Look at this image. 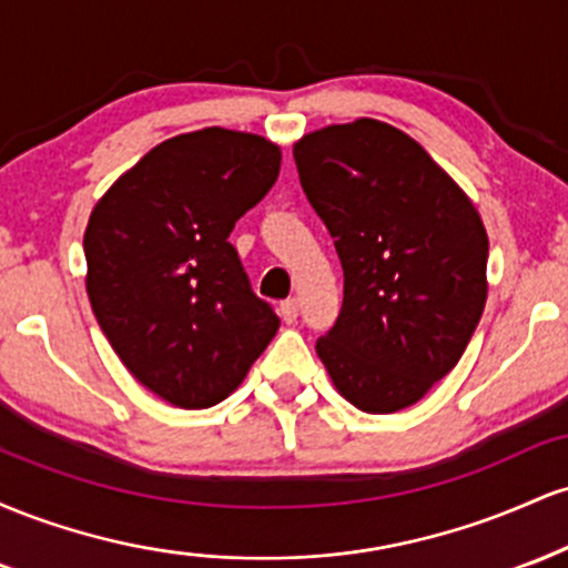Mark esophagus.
<instances>
[{
	"label": "esophagus",
	"instance_id": "obj_1",
	"mask_svg": "<svg viewBox=\"0 0 568 568\" xmlns=\"http://www.w3.org/2000/svg\"><path fill=\"white\" fill-rule=\"evenodd\" d=\"M280 317H283V321L288 325L298 321V302H296V298H288V302L280 304Z\"/></svg>",
	"mask_w": 568,
	"mask_h": 568
}]
</instances>
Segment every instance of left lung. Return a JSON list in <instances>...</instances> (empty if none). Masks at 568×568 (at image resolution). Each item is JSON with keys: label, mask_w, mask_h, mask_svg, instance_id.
I'll list each match as a JSON object with an SVG mask.
<instances>
[{"label": "left lung", "mask_w": 568, "mask_h": 568, "mask_svg": "<svg viewBox=\"0 0 568 568\" xmlns=\"http://www.w3.org/2000/svg\"><path fill=\"white\" fill-rule=\"evenodd\" d=\"M293 160L344 270L342 312L317 357L355 408L414 406L459 363L484 315L480 213L410 135L368 116L306 133Z\"/></svg>", "instance_id": "8db88e82"}]
</instances>
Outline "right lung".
<instances>
[{
  "label": "right lung",
  "mask_w": 568,
  "mask_h": 568,
  "mask_svg": "<svg viewBox=\"0 0 568 568\" xmlns=\"http://www.w3.org/2000/svg\"><path fill=\"white\" fill-rule=\"evenodd\" d=\"M280 160L262 135L202 128L158 143L90 213L95 321L130 374L171 406L230 397L277 334L230 232L275 184Z\"/></svg>",
  "instance_id": "obj_1"
}]
</instances>
